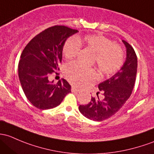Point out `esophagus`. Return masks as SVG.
Instances as JSON below:
<instances>
[{
	"mask_svg": "<svg viewBox=\"0 0 154 154\" xmlns=\"http://www.w3.org/2000/svg\"><path fill=\"white\" fill-rule=\"evenodd\" d=\"M72 91H73V92H78V91H80V89H79V88H76V87L72 86Z\"/></svg>",
	"mask_w": 154,
	"mask_h": 154,
	"instance_id": "obj_1",
	"label": "esophagus"
}]
</instances>
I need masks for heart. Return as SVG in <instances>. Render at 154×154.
Segmentation results:
<instances>
[{"label":"heart","instance_id":"b5f03b06","mask_svg":"<svg viewBox=\"0 0 154 154\" xmlns=\"http://www.w3.org/2000/svg\"><path fill=\"white\" fill-rule=\"evenodd\" d=\"M81 44L94 53V63L100 74L106 76L114 74L124 63V52L119 45L114 43L111 39L100 35H87L83 38H71L65 43L63 53L66 59L77 55ZM66 77L72 83L81 85L94 80L97 73L94 69L82 67L76 62H71L64 66Z\"/></svg>","mask_w":154,"mask_h":154}]
</instances>
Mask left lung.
Returning a JSON list of instances; mask_svg holds the SVG:
<instances>
[{"label":"left lung","instance_id":"8db88e82","mask_svg":"<svg viewBox=\"0 0 154 154\" xmlns=\"http://www.w3.org/2000/svg\"><path fill=\"white\" fill-rule=\"evenodd\" d=\"M127 57L120 70L106 81L99 84L98 88L103 95V100L91 97L87 105H80V113L94 121L105 120L116 114L130 97L134 89L137 71V57L134 48L125 40Z\"/></svg>","mask_w":154,"mask_h":154}]
</instances>
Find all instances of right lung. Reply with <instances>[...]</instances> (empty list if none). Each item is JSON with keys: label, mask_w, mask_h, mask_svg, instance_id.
Returning <instances> with one entry per match:
<instances>
[{"label": "right lung", "mask_w": 154, "mask_h": 154, "mask_svg": "<svg viewBox=\"0 0 154 154\" xmlns=\"http://www.w3.org/2000/svg\"><path fill=\"white\" fill-rule=\"evenodd\" d=\"M78 30L65 26L46 29L29 42L20 55L18 77L29 101L41 110L59 106L71 85L64 79L53 84L48 80L52 73L58 74L65 42Z\"/></svg>", "instance_id": "right-lung-1"}]
</instances>
